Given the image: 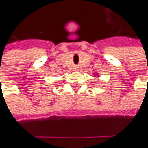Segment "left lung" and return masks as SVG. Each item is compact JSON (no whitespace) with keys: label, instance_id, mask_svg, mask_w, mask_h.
I'll return each instance as SVG.
<instances>
[{"label":"left lung","instance_id":"obj_1","mask_svg":"<svg viewBox=\"0 0 148 148\" xmlns=\"http://www.w3.org/2000/svg\"><path fill=\"white\" fill-rule=\"evenodd\" d=\"M94 75H95V77H99V73H94Z\"/></svg>","mask_w":148,"mask_h":148}]
</instances>
